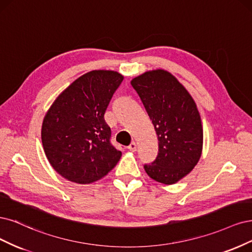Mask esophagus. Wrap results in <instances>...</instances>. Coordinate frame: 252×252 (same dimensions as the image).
I'll return each instance as SVG.
<instances>
[{"mask_svg": "<svg viewBox=\"0 0 252 252\" xmlns=\"http://www.w3.org/2000/svg\"><path fill=\"white\" fill-rule=\"evenodd\" d=\"M127 149H128L129 151H132V152H135V151L137 150V144H136V142L132 141V142H131V144H129V145H128V147H127Z\"/></svg>", "mask_w": 252, "mask_h": 252, "instance_id": "obj_1", "label": "esophagus"}]
</instances>
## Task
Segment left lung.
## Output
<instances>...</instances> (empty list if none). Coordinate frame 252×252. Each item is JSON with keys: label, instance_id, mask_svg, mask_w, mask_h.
Listing matches in <instances>:
<instances>
[{"label": "left lung", "instance_id": "8db88e82", "mask_svg": "<svg viewBox=\"0 0 252 252\" xmlns=\"http://www.w3.org/2000/svg\"><path fill=\"white\" fill-rule=\"evenodd\" d=\"M131 85L158 136V155L144 164L145 172L157 182L177 183L201 157L203 128L196 102L174 75L161 69L143 73Z\"/></svg>", "mask_w": 252, "mask_h": 252}]
</instances>
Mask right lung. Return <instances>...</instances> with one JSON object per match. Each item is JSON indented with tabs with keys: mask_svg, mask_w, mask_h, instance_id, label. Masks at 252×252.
Here are the masks:
<instances>
[{
	"mask_svg": "<svg viewBox=\"0 0 252 252\" xmlns=\"http://www.w3.org/2000/svg\"><path fill=\"white\" fill-rule=\"evenodd\" d=\"M123 80L115 71L88 72L48 110L42 126L44 151L52 167L67 180L79 184L97 181L119 161L121 152L111 143L104 113Z\"/></svg>",
	"mask_w": 252,
	"mask_h": 252,
	"instance_id": "1",
	"label": "right lung"
}]
</instances>
